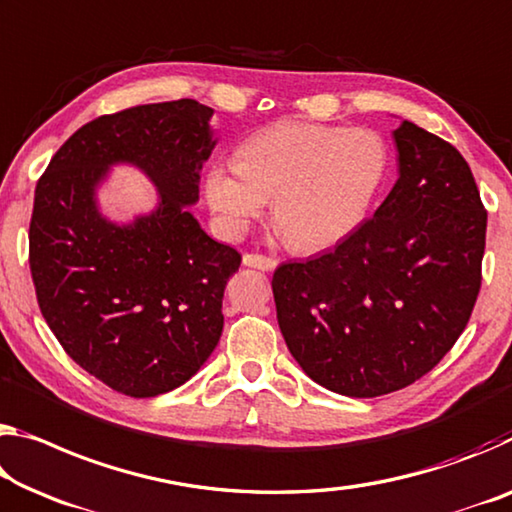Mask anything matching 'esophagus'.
<instances>
[{"mask_svg":"<svg viewBox=\"0 0 512 512\" xmlns=\"http://www.w3.org/2000/svg\"><path fill=\"white\" fill-rule=\"evenodd\" d=\"M243 264L250 266V269L273 271L275 266H278V259L269 257V255H259V253H246V255H243Z\"/></svg>","mask_w":512,"mask_h":512,"instance_id":"obj_1","label":"esophagus"}]
</instances>
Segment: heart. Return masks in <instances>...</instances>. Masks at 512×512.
Masks as SVG:
<instances>
[{"instance_id": "obj_1", "label": "heart", "mask_w": 512, "mask_h": 512, "mask_svg": "<svg viewBox=\"0 0 512 512\" xmlns=\"http://www.w3.org/2000/svg\"><path fill=\"white\" fill-rule=\"evenodd\" d=\"M232 164L207 175L214 212L241 227L273 200L285 239L314 253L358 227L383 180L387 150L371 129L282 120L243 141Z\"/></svg>"}]
</instances>
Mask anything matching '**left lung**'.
<instances>
[{"label": "left lung", "instance_id": "left-lung-1", "mask_svg": "<svg viewBox=\"0 0 512 512\" xmlns=\"http://www.w3.org/2000/svg\"><path fill=\"white\" fill-rule=\"evenodd\" d=\"M399 180L335 250L275 269L282 337L314 383L371 399L415 383L465 330L481 289L485 212L462 154L403 120Z\"/></svg>", "mask_w": 512, "mask_h": 512}]
</instances>
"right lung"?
Instances as JSON below:
<instances>
[{"label": "right lung", "instance_id": "obj_1", "mask_svg": "<svg viewBox=\"0 0 512 512\" xmlns=\"http://www.w3.org/2000/svg\"><path fill=\"white\" fill-rule=\"evenodd\" d=\"M196 100L141 104L79 127L36 184L29 266L47 326L72 360L134 399L170 392L221 339L223 291L241 255L189 212L212 154ZM113 163H132L160 191L152 215L107 222L94 191Z\"/></svg>", "mask_w": 512, "mask_h": 512}]
</instances>
